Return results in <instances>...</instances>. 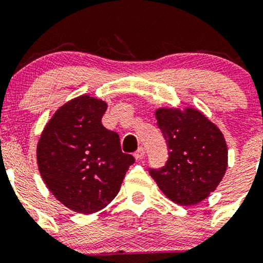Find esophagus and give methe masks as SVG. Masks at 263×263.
I'll list each match as a JSON object with an SVG mask.
<instances>
[{"label":"esophagus","mask_w":263,"mask_h":263,"mask_svg":"<svg viewBox=\"0 0 263 263\" xmlns=\"http://www.w3.org/2000/svg\"><path fill=\"white\" fill-rule=\"evenodd\" d=\"M144 155H146V149L143 148V147H140L137 151L135 152V158L136 159H142L144 157Z\"/></svg>","instance_id":"obj_1"}]
</instances>
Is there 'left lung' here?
<instances>
[{
  "mask_svg": "<svg viewBox=\"0 0 263 263\" xmlns=\"http://www.w3.org/2000/svg\"><path fill=\"white\" fill-rule=\"evenodd\" d=\"M157 125L170 149L163 168L149 170L159 189L174 203L189 206L209 197L228 168V146L222 132L193 107L156 110Z\"/></svg>",
  "mask_w": 263,
  "mask_h": 263,
  "instance_id": "obj_1",
  "label": "left lung"
}]
</instances>
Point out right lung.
Here are the masks:
<instances>
[{"label":"right lung","instance_id":"add662e5","mask_svg":"<svg viewBox=\"0 0 263 263\" xmlns=\"http://www.w3.org/2000/svg\"><path fill=\"white\" fill-rule=\"evenodd\" d=\"M107 104L81 95L60 106L37 144L38 170L63 205L81 214L104 209L120 192L135 158L101 123Z\"/></svg>","mask_w":263,"mask_h":263}]
</instances>
